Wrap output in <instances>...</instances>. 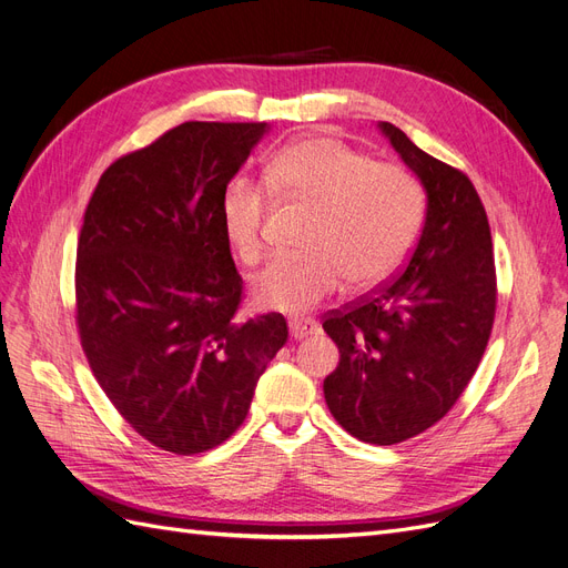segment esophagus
<instances>
[{"mask_svg":"<svg viewBox=\"0 0 568 568\" xmlns=\"http://www.w3.org/2000/svg\"><path fill=\"white\" fill-rule=\"evenodd\" d=\"M288 332H291V338L294 341H301L305 336H313L317 332V322L315 320H303V317H296L288 322Z\"/></svg>","mask_w":568,"mask_h":568,"instance_id":"1","label":"esophagus"}]
</instances>
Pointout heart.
Masks as SVG:
<instances>
[{
	"label": "heart",
	"instance_id": "obj_1",
	"mask_svg": "<svg viewBox=\"0 0 568 568\" xmlns=\"http://www.w3.org/2000/svg\"><path fill=\"white\" fill-rule=\"evenodd\" d=\"M265 178L274 196L315 205V213L305 234L311 251L277 257L253 280L263 311L307 313L346 277L355 288L379 284L417 242L424 192L403 165L369 163L332 136H303L272 159ZM267 213V192L248 178H234L222 192V232L246 265L265 253Z\"/></svg>",
	"mask_w": 568,
	"mask_h": 568
}]
</instances>
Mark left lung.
Wrapping results in <instances>:
<instances>
[{"label": "left lung", "mask_w": 568, "mask_h": 568, "mask_svg": "<svg viewBox=\"0 0 568 568\" xmlns=\"http://www.w3.org/2000/svg\"><path fill=\"white\" fill-rule=\"evenodd\" d=\"M379 130L422 182L426 217L398 277L324 320L341 353L324 379V400L351 436L395 445L443 419L467 388L495 320V263L469 178L428 156L400 128Z\"/></svg>", "instance_id": "obj_1"}]
</instances>
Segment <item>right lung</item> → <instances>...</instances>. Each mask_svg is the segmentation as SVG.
<instances>
[{
  "label": "right lung",
  "instance_id": "right-lung-1",
  "mask_svg": "<svg viewBox=\"0 0 568 568\" xmlns=\"http://www.w3.org/2000/svg\"><path fill=\"white\" fill-rule=\"evenodd\" d=\"M267 123L189 120L101 175L78 242L82 351L136 434L175 455L227 440L286 343L277 313L236 322L242 277L220 199Z\"/></svg>",
  "mask_w": 568,
  "mask_h": 568
}]
</instances>
